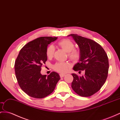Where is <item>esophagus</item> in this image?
<instances>
[{
  "mask_svg": "<svg viewBox=\"0 0 120 120\" xmlns=\"http://www.w3.org/2000/svg\"><path fill=\"white\" fill-rule=\"evenodd\" d=\"M64 76H65V75H64V74H60V76L61 78H63Z\"/></svg>",
  "mask_w": 120,
  "mask_h": 120,
  "instance_id": "esophagus-1",
  "label": "esophagus"
}]
</instances>
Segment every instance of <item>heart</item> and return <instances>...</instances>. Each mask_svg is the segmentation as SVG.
<instances>
[{"label":"heart","mask_w":120,"mask_h":120,"mask_svg":"<svg viewBox=\"0 0 120 120\" xmlns=\"http://www.w3.org/2000/svg\"><path fill=\"white\" fill-rule=\"evenodd\" d=\"M61 48L68 53V57L73 62H78L81 58V54L78 50H75V44L69 39H64L58 42ZM55 48L53 45H49L46 50V55L49 58L53 57ZM70 68V65L68 63L59 62L53 66V69L57 72L60 73H65Z\"/></svg>","instance_id":"heart-1"}]
</instances>
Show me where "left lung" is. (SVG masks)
Returning <instances> with one entry per match:
<instances>
[{
    "label": "left lung",
    "mask_w": 120,
    "mask_h": 120,
    "mask_svg": "<svg viewBox=\"0 0 120 120\" xmlns=\"http://www.w3.org/2000/svg\"><path fill=\"white\" fill-rule=\"evenodd\" d=\"M71 36L79 45L81 54L79 62L73 67L75 71L84 70L79 76L72 73L71 87L76 94L82 97H89L99 91L105 83L108 75L109 59L102 47L93 40L76 34Z\"/></svg>",
    "instance_id": "1"
}]
</instances>
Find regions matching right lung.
I'll use <instances>...</instances> for the list:
<instances>
[{"instance_id": "obj_1", "label": "right lung", "mask_w": 120, "mask_h": 120, "mask_svg": "<svg viewBox=\"0 0 120 120\" xmlns=\"http://www.w3.org/2000/svg\"><path fill=\"white\" fill-rule=\"evenodd\" d=\"M57 37H40L21 49L15 63L16 76L20 88L29 96L42 98L51 94L60 79L58 73L42 75L41 67L47 60L48 45Z\"/></svg>"}]
</instances>
